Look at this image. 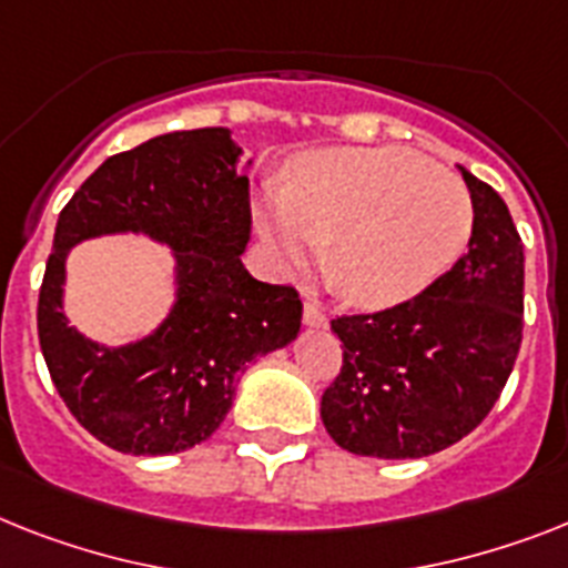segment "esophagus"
<instances>
[{"label": "esophagus", "instance_id": "34e87169", "mask_svg": "<svg viewBox=\"0 0 568 568\" xmlns=\"http://www.w3.org/2000/svg\"><path fill=\"white\" fill-rule=\"evenodd\" d=\"M304 325L307 327H325L327 325L325 307H322V302H318V298H313V295H307V298H304Z\"/></svg>", "mask_w": 568, "mask_h": 568}]
</instances>
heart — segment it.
Instances as JSON below:
<instances>
[{
    "mask_svg": "<svg viewBox=\"0 0 568 568\" xmlns=\"http://www.w3.org/2000/svg\"><path fill=\"white\" fill-rule=\"evenodd\" d=\"M255 223L284 264L327 246V273L351 302L392 307L456 264L473 205L456 176L418 153L331 148L295 159L287 191L264 189Z\"/></svg>",
    "mask_w": 568,
    "mask_h": 568,
    "instance_id": "b5f03b06",
    "label": "heart"
}]
</instances>
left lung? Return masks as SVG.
<instances>
[{"label": "left lung", "mask_w": 568, "mask_h": 568, "mask_svg": "<svg viewBox=\"0 0 568 568\" xmlns=\"http://www.w3.org/2000/svg\"><path fill=\"white\" fill-rule=\"evenodd\" d=\"M462 176L473 200L467 255L409 302L331 322L342 368L322 395V424L348 453H442L487 418L517 363L523 241L503 196Z\"/></svg>", "instance_id": "obj_1"}]
</instances>
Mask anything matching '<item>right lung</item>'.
Segmentation results:
<instances>
[{"instance_id":"add662e5","label":"right lung","mask_w":568,"mask_h":568,"mask_svg":"<svg viewBox=\"0 0 568 568\" xmlns=\"http://www.w3.org/2000/svg\"><path fill=\"white\" fill-rule=\"evenodd\" d=\"M226 126L176 130L115 153L60 211L37 334L54 388L78 424L130 456H171L211 438L241 374L302 327L293 287L252 278L250 176ZM148 233L172 246L178 302L150 337L110 349L62 313L68 250L101 233Z\"/></svg>"}]
</instances>
